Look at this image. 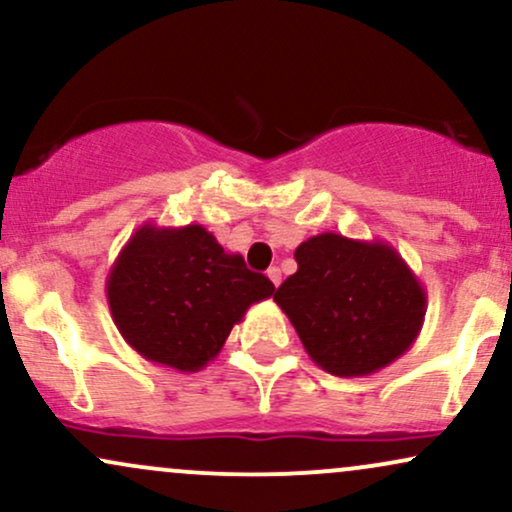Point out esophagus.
I'll return each instance as SVG.
<instances>
[{"instance_id":"obj_1","label":"esophagus","mask_w":512,"mask_h":512,"mask_svg":"<svg viewBox=\"0 0 512 512\" xmlns=\"http://www.w3.org/2000/svg\"><path fill=\"white\" fill-rule=\"evenodd\" d=\"M267 276H269V281H272L274 286L281 284V269L279 267H269L267 269Z\"/></svg>"}]
</instances>
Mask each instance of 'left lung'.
<instances>
[{
    "label": "left lung",
    "instance_id": "obj_1",
    "mask_svg": "<svg viewBox=\"0 0 512 512\" xmlns=\"http://www.w3.org/2000/svg\"><path fill=\"white\" fill-rule=\"evenodd\" d=\"M293 257L296 274L274 301L322 370L339 378L370 375L416 342L426 291L392 245L320 233Z\"/></svg>",
    "mask_w": 512,
    "mask_h": 512
}]
</instances>
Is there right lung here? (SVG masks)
I'll return each mask as SVG.
<instances>
[{
    "label": "right lung",
    "mask_w": 512,
    "mask_h": 512,
    "mask_svg": "<svg viewBox=\"0 0 512 512\" xmlns=\"http://www.w3.org/2000/svg\"><path fill=\"white\" fill-rule=\"evenodd\" d=\"M105 293L117 330L139 356L195 373L219 356L233 325L272 296L274 284L199 223H144L110 267Z\"/></svg>",
    "instance_id": "1"
}]
</instances>
